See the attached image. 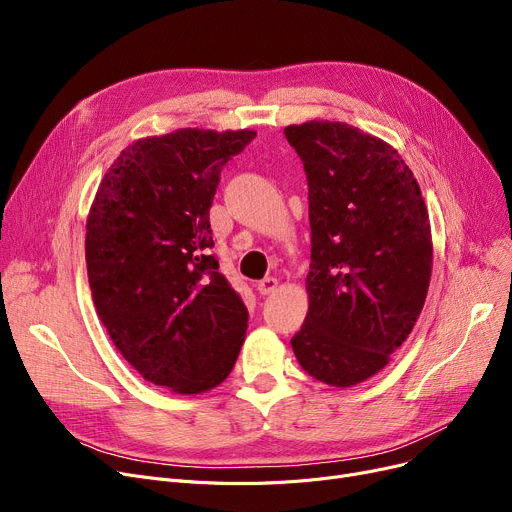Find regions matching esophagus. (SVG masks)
<instances>
[{
    "label": "esophagus",
    "instance_id": "obj_1",
    "mask_svg": "<svg viewBox=\"0 0 512 512\" xmlns=\"http://www.w3.org/2000/svg\"><path fill=\"white\" fill-rule=\"evenodd\" d=\"M276 288H278V278H274V276H267L257 282L259 294H272Z\"/></svg>",
    "mask_w": 512,
    "mask_h": 512
}]
</instances>
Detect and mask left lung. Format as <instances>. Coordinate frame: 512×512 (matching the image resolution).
<instances>
[{"mask_svg":"<svg viewBox=\"0 0 512 512\" xmlns=\"http://www.w3.org/2000/svg\"><path fill=\"white\" fill-rule=\"evenodd\" d=\"M309 186V313L290 344L336 388L384 369L407 340L432 278V230L419 184L394 147L346 124L284 128Z\"/></svg>","mask_w":512,"mask_h":512,"instance_id":"1","label":"left lung"}]
</instances>
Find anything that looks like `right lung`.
Segmentation results:
<instances>
[{
	"label": "right lung",
	"mask_w": 512,
	"mask_h": 512,
	"mask_svg": "<svg viewBox=\"0 0 512 512\" xmlns=\"http://www.w3.org/2000/svg\"><path fill=\"white\" fill-rule=\"evenodd\" d=\"M255 130L180 128L128 145L87 220V274L101 324L155 386L199 394L222 384L249 311L220 272L209 207L228 161Z\"/></svg>",
	"instance_id": "add662e5"
}]
</instances>
